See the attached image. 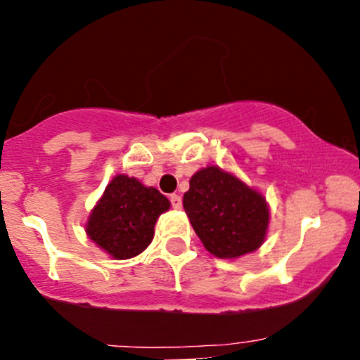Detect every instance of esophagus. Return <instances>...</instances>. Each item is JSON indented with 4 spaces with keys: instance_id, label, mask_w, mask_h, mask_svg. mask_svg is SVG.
Returning <instances> with one entry per match:
<instances>
[{
    "instance_id": "34e87169",
    "label": "esophagus",
    "mask_w": 360,
    "mask_h": 360,
    "mask_svg": "<svg viewBox=\"0 0 360 360\" xmlns=\"http://www.w3.org/2000/svg\"><path fill=\"white\" fill-rule=\"evenodd\" d=\"M169 200H171V205L174 210L183 208V200H181L179 194H171V196H169Z\"/></svg>"
}]
</instances>
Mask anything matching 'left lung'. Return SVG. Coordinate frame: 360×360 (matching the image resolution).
Wrapping results in <instances>:
<instances>
[{"mask_svg":"<svg viewBox=\"0 0 360 360\" xmlns=\"http://www.w3.org/2000/svg\"><path fill=\"white\" fill-rule=\"evenodd\" d=\"M183 206L194 232L214 257L237 259L257 250L266 238V198L217 166L191 177Z\"/></svg>","mask_w":360,"mask_h":360,"instance_id":"left-lung-1","label":"left lung"}]
</instances>
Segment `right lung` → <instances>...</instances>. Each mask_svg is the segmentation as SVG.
<instances>
[{
  "label": "right lung",
  "mask_w": 360,
  "mask_h": 360,
  "mask_svg": "<svg viewBox=\"0 0 360 360\" xmlns=\"http://www.w3.org/2000/svg\"><path fill=\"white\" fill-rule=\"evenodd\" d=\"M169 208V200L155 188L118 174L89 213L86 233L113 259H131L147 249L157 218Z\"/></svg>",
  "instance_id": "right-lung-1"
}]
</instances>
